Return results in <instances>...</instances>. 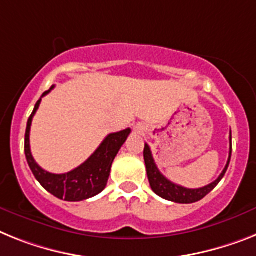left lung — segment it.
<instances>
[{"mask_svg": "<svg viewBox=\"0 0 256 256\" xmlns=\"http://www.w3.org/2000/svg\"><path fill=\"white\" fill-rule=\"evenodd\" d=\"M144 162L146 168H147V176L148 181L151 184V188L154 190V194H158V196H161L162 199H166V200L174 202V203H182V204H190V203H195V202L200 200L207 194H210L212 190H214L216 186L218 184V182L222 180V177L226 173V169L229 166V162H230L232 158V132H230V151H229V158H228V162L225 165L224 170L218 176V178L216 181H214L212 184H207L204 188H186L184 186H180V184H176L173 182H170L168 178H165L164 176L161 174L160 170L158 169L156 164H154V160L152 158V152L150 150V146L144 144Z\"/></svg>", "mask_w": 256, "mask_h": 256, "instance_id": "8db88e82", "label": "left lung"}]
</instances>
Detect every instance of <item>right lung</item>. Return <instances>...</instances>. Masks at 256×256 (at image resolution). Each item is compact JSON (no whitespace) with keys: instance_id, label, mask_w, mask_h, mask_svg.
Here are the masks:
<instances>
[{"instance_id":"add662e5","label":"right lung","mask_w":256,"mask_h":256,"mask_svg":"<svg viewBox=\"0 0 256 256\" xmlns=\"http://www.w3.org/2000/svg\"><path fill=\"white\" fill-rule=\"evenodd\" d=\"M53 88L54 86H52L50 90L44 92L42 96L48 95ZM40 102H42V98L36 102L35 109L30 116L24 136L26 158L35 178L48 192L58 199H65L66 202L86 200L100 194L106 186L113 160L132 130L126 128L122 132L109 134L102 140V144L98 146V150L83 164L79 165L78 168L64 174H53L36 164V161L32 158L31 148H30V130H31L32 118L38 109Z\"/></svg>"}]
</instances>
